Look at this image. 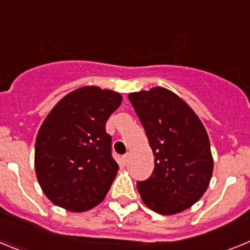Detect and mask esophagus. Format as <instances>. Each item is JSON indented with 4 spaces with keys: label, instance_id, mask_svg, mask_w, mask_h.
Listing matches in <instances>:
<instances>
[{
    "label": "esophagus",
    "instance_id": "esophagus-1",
    "mask_svg": "<svg viewBox=\"0 0 250 250\" xmlns=\"http://www.w3.org/2000/svg\"><path fill=\"white\" fill-rule=\"evenodd\" d=\"M129 152L127 154H125V155H123V161H124V164H126L127 161H129Z\"/></svg>",
    "mask_w": 250,
    "mask_h": 250
}]
</instances>
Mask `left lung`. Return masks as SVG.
<instances>
[{"instance_id": "obj_1", "label": "left lung", "mask_w": 250, "mask_h": 250, "mask_svg": "<svg viewBox=\"0 0 250 250\" xmlns=\"http://www.w3.org/2000/svg\"><path fill=\"white\" fill-rule=\"evenodd\" d=\"M129 100L155 156L151 175L136 183L141 199L159 214L180 213L209 187L213 158L207 131L187 103L164 87L132 92Z\"/></svg>"}]
</instances>
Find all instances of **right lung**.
Returning <instances> with one entry per match:
<instances>
[{"instance_id":"obj_1","label":"right lung","mask_w":250,"mask_h":250,"mask_svg":"<svg viewBox=\"0 0 250 250\" xmlns=\"http://www.w3.org/2000/svg\"><path fill=\"white\" fill-rule=\"evenodd\" d=\"M121 95L96 86L70 92L39 130L35 145L37 180L48 199L70 211H85L105 199L119 170L106 121Z\"/></svg>"}]
</instances>
